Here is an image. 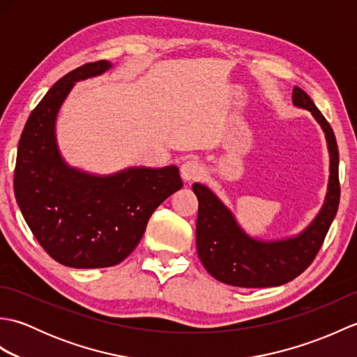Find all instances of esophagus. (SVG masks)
I'll use <instances>...</instances> for the list:
<instances>
[{"label": "esophagus", "mask_w": 357, "mask_h": 357, "mask_svg": "<svg viewBox=\"0 0 357 357\" xmlns=\"http://www.w3.org/2000/svg\"><path fill=\"white\" fill-rule=\"evenodd\" d=\"M204 173V167L198 159H187V161L181 165V176L184 181H195L199 179Z\"/></svg>", "instance_id": "obj_1"}]
</instances>
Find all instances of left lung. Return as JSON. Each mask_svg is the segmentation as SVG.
Returning a JSON list of instances; mask_svg holds the SVG:
<instances>
[{
	"label": "left lung",
	"instance_id": "8db88e82",
	"mask_svg": "<svg viewBox=\"0 0 357 357\" xmlns=\"http://www.w3.org/2000/svg\"><path fill=\"white\" fill-rule=\"evenodd\" d=\"M293 104L305 109L321 126L330 153L327 196L319 213L305 230L285 239L262 241L252 238L238 224L231 210L204 184L195 183L198 196L196 247L204 267L219 282L245 287H278L290 282L313 262L330 225L337 213L339 150L333 128L304 90L293 89Z\"/></svg>",
	"mask_w": 357,
	"mask_h": 357
}]
</instances>
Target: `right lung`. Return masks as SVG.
<instances>
[{
  "label": "right lung",
  "mask_w": 357,
  "mask_h": 357,
  "mask_svg": "<svg viewBox=\"0 0 357 357\" xmlns=\"http://www.w3.org/2000/svg\"><path fill=\"white\" fill-rule=\"evenodd\" d=\"M112 63H89L56 81L30 113L18 144L13 190L40 245L72 268L123 262L139 244L151 213L183 187L176 165L130 167L100 176L67 164L56 142V116L75 82Z\"/></svg>",
  "instance_id": "obj_1"
}]
</instances>
